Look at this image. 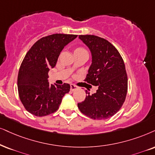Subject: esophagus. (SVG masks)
Here are the masks:
<instances>
[{
    "label": "esophagus",
    "instance_id": "esophagus-1",
    "mask_svg": "<svg viewBox=\"0 0 155 155\" xmlns=\"http://www.w3.org/2000/svg\"><path fill=\"white\" fill-rule=\"evenodd\" d=\"M70 87H71V91H74V90H76V89H77L78 88H79V87H78V86H76V85H75V84H71V85H70Z\"/></svg>",
    "mask_w": 155,
    "mask_h": 155
}]
</instances>
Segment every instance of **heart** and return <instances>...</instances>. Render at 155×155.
<instances>
[{"label": "heart", "mask_w": 155, "mask_h": 155, "mask_svg": "<svg viewBox=\"0 0 155 155\" xmlns=\"http://www.w3.org/2000/svg\"><path fill=\"white\" fill-rule=\"evenodd\" d=\"M76 49H84V48H76Z\"/></svg>", "instance_id": "heart-1"}]
</instances>
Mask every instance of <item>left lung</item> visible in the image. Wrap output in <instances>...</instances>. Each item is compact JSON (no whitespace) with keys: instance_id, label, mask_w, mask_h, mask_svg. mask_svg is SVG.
Listing matches in <instances>:
<instances>
[{"instance_id":"obj_1","label":"left lung","mask_w":155,"mask_h":155,"mask_svg":"<svg viewBox=\"0 0 155 155\" xmlns=\"http://www.w3.org/2000/svg\"><path fill=\"white\" fill-rule=\"evenodd\" d=\"M79 38L91 52L92 64L84 81L97 86V92L78 103V108L93 119H107L118 111L127 93L128 79L122 57L110 42L94 35H80Z\"/></svg>"}]
</instances>
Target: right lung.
Here are the masks:
<instances>
[{"label": "right lung", "instance_id": "add662e5", "mask_svg": "<svg viewBox=\"0 0 155 155\" xmlns=\"http://www.w3.org/2000/svg\"><path fill=\"white\" fill-rule=\"evenodd\" d=\"M77 35L56 34L43 37L25 54L18 75V91L23 107L37 117L58 110L62 98L70 91V85L49 84L48 71L56 66L64 46Z\"/></svg>", "mask_w": 155, "mask_h": 155}]
</instances>
